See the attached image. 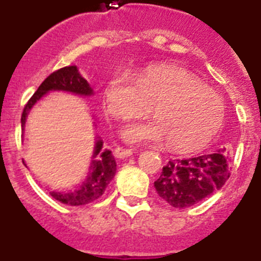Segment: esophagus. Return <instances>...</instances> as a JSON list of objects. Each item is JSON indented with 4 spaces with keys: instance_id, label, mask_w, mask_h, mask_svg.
<instances>
[{
    "instance_id": "34e87169",
    "label": "esophagus",
    "mask_w": 261,
    "mask_h": 261,
    "mask_svg": "<svg viewBox=\"0 0 261 261\" xmlns=\"http://www.w3.org/2000/svg\"><path fill=\"white\" fill-rule=\"evenodd\" d=\"M114 154H116V157H118V159H126V157L133 154V149L118 145V147L114 148Z\"/></svg>"
}]
</instances>
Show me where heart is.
<instances>
[{
	"label": "heart",
	"instance_id": "obj_1",
	"mask_svg": "<svg viewBox=\"0 0 261 261\" xmlns=\"http://www.w3.org/2000/svg\"><path fill=\"white\" fill-rule=\"evenodd\" d=\"M107 108L114 118H138L153 105L152 121L136 122L123 130L131 143H163L174 151L205 147L220 131L225 117L222 97L194 74L174 65H152L139 76L119 70L105 88Z\"/></svg>",
	"mask_w": 261,
	"mask_h": 261
}]
</instances>
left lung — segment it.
I'll use <instances>...</instances> for the list:
<instances>
[{
  "label": "left lung",
  "instance_id": "1",
  "mask_svg": "<svg viewBox=\"0 0 261 261\" xmlns=\"http://www.w3.org/2000/svg\"><path fill=\"white\" fill-rule=\"evenodd\" d=\"M230 177L225 149L186 160H171L154 182L161 199L174 208H187L221 189Z\"/></svg>",
  "mask_w": 261,
  "mask_h": 261
}]
</instances>
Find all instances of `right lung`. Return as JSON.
<instances>
[{
  "label": "right lung",
  "instance_id": "add662e5",
  "mask_svg": "<svg viewBox=\"0 0 261 261\" xmlns=\"http://www.w3.org/2000/svg\"><path fill=\"white\" fill-rule=\"evenodd\" d=\"M49 91H67V92L83 96H90L93 93L88 82L79 74L76 66H66L51 72L48 78L40 84L34 96L25 104L22 113V119H20L22 130H24L28 112ZM102 144L104 143L101 139L96 140L90 173L87 175L86 180L75 190L62 192H49L56 200L67 204V205H86V204L95 201L96 199H98L104 194L108 185L116 174L117 164L114 156L112 154V151L104 149Z\"/></svg>",
  "mask_w": 261,
  "mask_h": 261
}]
</instances>
